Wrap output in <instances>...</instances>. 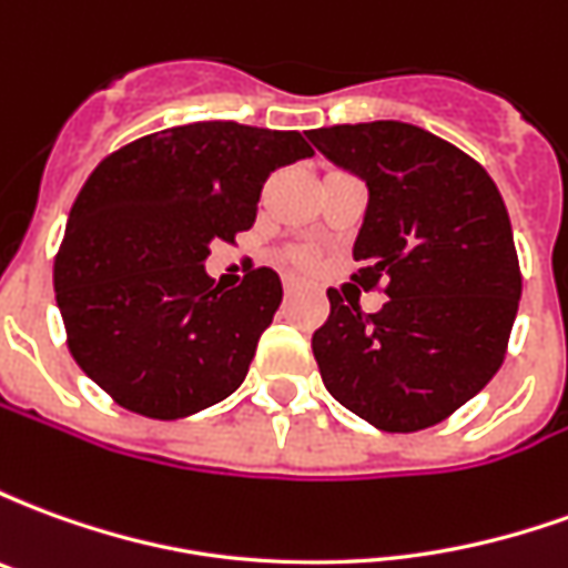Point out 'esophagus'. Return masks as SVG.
Listing matches in <instances>:
<instances>
[{"label":"esophagus","mask_w":568,"mask_h":568,"mask_svg":"<svg viewBox=\"0 0 568 568\" xmlns=\"http://www.w3.org/2000/svg\"><path fill=\"white\" fill-rule=\"evenodd\" d=\"M283 288H285V297H292L297 292V288H301V283H297L295 276H285Z\"/></svg>","instance_id":"34e87169"}]
</instances>
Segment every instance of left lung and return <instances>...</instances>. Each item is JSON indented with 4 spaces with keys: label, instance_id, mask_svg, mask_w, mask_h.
<instances>
[{
    "label": "left lung",
    "instance_id": "8db88e82",
    "mask_svg": "<svg viewBox=\"0 0 568 568\" xmlns=\"http://www.w3.org/2000/svg\"><path fill=\"white\" fill-rule=\"evenodd\" d=\"M368 187L353 276L383 283L381 313L328 292L313 334L325 389L383 432H419L475 398L499 371L520 304L511 222L496 182L465 151L405 121L310 130Z\"/></svg>",
    "mask_w": 568,
    "mask_h": 568
}]
</instances>
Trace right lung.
<instances>
[{"instance_id": "right-lung-1", "label": "right lung", "mask_w": 568, "mask_h": 568, "mask_svg": "<svg viewBox=\"0 0 568 568\" xmlns=\"http://www.w3.org/2000/svg\"><path fill=\"white\" fill-rule=\"evenodd\" d=\"M313 149L297 130L194 121L109 154L72 203L54 261L69 353L118 405L191 417L246 381L283 301L271 267L212 288L210 243L255 222L264 179Z\"/></svg>"}]
</instances>
